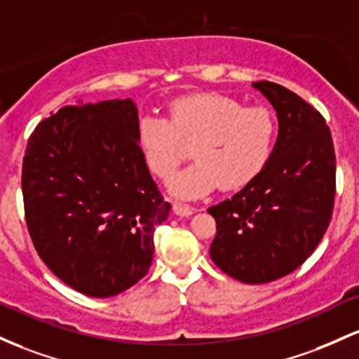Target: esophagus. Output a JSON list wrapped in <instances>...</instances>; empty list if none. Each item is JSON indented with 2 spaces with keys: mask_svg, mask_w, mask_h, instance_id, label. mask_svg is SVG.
<instances>
[{
  "mask_svg": "<svg viewBox=\"0 0 359 359\" xmlns=\"http://www.w3.org/2000/svg\"><path fill=\"white\" fill-rule=\"evenodd\" d=\"M172 210H175L176 215L180 217H191L195 213V208L190 207V205L183 203H172Z\"/></svg>",
  "mask_w": 359,
  "mask_h": 359,
  "instance_id": "1",
  "label": "esophagus"
}]
</instances>
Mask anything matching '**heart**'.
Returning <instances> with one entry per match:
<instances>
[{
  "label": "heart",
  "instance_id": "heart-1",
  "mask_svg": "<svg viewBox=\"0 0 359 359\" xmlns=\"http://www.w3.org/2000/svg\"><path fill=\"white\" fill-rule=\"evenodd\" d=\"M276 123L266 108L229 96L195 95L176 100L169 116L147 115L139 123V142L147 168L168 180L188 158L196 161L169 183L176 198L193 200L217 187L237 190L263 171L273 151Z\"/></svg>",
  "mask_w": 359,
  "mask_h": 359
}]
</instances>
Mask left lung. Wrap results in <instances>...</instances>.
<instances>
[{
  "mask_svg": "<svg viewBox=\"0 0 359 359\" xmlns=\"http://www.w3.org/2000/svg\"><path fill=\"white\" fill-rule=\"evenodd\" d=\"M252 88L276 111L275 147L251 183L208 213L217 222L213 263L233 280L261 285L295 271L327 231L336 154L324 116L305 100L276 83Z\"/></svg>",
  "mask_w": 359,
  "mask_h": 359,
  "instance_id": "1",
  "label": "left lung"
}]
</instances>
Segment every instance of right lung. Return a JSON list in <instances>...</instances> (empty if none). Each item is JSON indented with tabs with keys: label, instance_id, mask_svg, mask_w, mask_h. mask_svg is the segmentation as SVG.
Masks as SVG:
<instances>
[{
	"label": "right lung",
	"instance_id": "1",
	"mask_svg": "<svg viewBox=\"0 0 359 359\" xmlns=\"http://www.w3.org/2000/svg\"><path fill=\"white\" fill-rule=\"evenodd\" d=\"M22 191L32 243L67 287L108 299L147 275L171 205L147 169L130 98L79 102L40 122Z\"/></svg>",
	"mask_w": 359,
	"mask_h": 359
}]
</instances>
